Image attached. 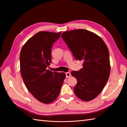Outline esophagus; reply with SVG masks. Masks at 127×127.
<instances>
[{
	"instance_id": "esophagus-1",
	"label": "esophagus",
	"mask_w": 127,
	"mask_h": 127,
	"mask_svg": "<svg viewBox=\"0 0 127 127\" xmlns=\"http://www.w3.org/2000/svg\"><path fill=\"white\" fill-rule=\"evenodd\" d=\"M65 75H66V77L68 78V77H70V76H71V74L69 72H66Z\"/></svg>"
}]
</instances>
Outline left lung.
Returning <instances> with one entry per match:
<instances>
[{
  "label": "left lung",
  "instance_id": "left-lung-1",
  "mask_svg": "<svg viewBox=\"0 0 127 127\" xmlns=\"http://www.w3.org/2000/svg\"><path fill=\"white\" fill-rule=\"evenodd\" d=\"M62 39L74 58L83 61V68L72 71L77 79L74 92L83 101L92 100L103 90L110 73L109 52L103 40L95 33L85 29L65 32Z\"/></svg>",
  "mask_w": 127,
  "mask_h": 127
}]
</instances>
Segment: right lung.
I'll return each mask as SVG.
<instances>
[{
    "label": "right lung",
    "instance_id": "right-lung-1",
    "mask_svg": "<svg viewBox=\"0 0 127 127\" xmlns=\"http://www.w3.org/2000/svg\"><path fill=\"white\" fill-rule=\"evenodd\" d=\"M61 34L39 32L26 42L21 51L20 70L23 82L34 98L44 104L57 98L65 78L64 72L46 70L51 63V48Z\"/></svg>",
    "mask_w": 127,
    "mask_h": 127
}]
</instances>
